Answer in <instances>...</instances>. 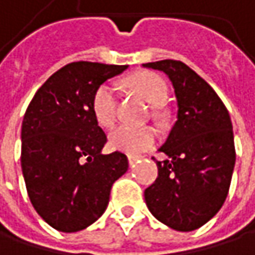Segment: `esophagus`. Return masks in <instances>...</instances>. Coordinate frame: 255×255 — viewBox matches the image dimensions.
<instances>
[{"instance_id":"obj_1","label":"esophagus","mask_w":255,"mask_h":255,"mask_svg":"<svg viewBox=\"0 0 255 255\" xmlns=\"http://www.w3.org/2000/svg\"><path fill=\"white\" fill-rule=\"evenodd\" d=\"M135 161H137V156H128V164H129V167H134Z\"/></svg>"}]
</instances>
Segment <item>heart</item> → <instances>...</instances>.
<instances>
[{
	"mask_svg": "<svg viewBox=\"0 0 255 255\" xmlns=\"http://www.w3.org/2000/svg\"><path fill=\"white\" fill-rule=\"evenodd\" d=\"M128 88L144 99L147 103L156 106L162 103L167 97V84L164 79L152 72H138L128 78ZM118 97L117 90L112 84H100L91 97V112L96 123L100 127L109 128L117 120ZM156 129L152 127H117L109 134V144L115 150L126 152L128 155H137L156 141Z\"/></svg>",
	"mask_w": 255,
	"mask_h": 255,
	"instance_id": "obj_1",
	"label": "heart"
}]
</instances>
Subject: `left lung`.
Segmentation results:
<instances>
[{
  "label": "left lung",
  "mask_w": 255,
  "mask_h": 255,
  "mask_svg": "<svg viewBox=\"0 0 255 255\" xmlns=\"http://www.w3.org/2000/svg\"><path fill=\"white\" fill-rule=\"evenodd\" d=\"M146 68L165 72L177 97V121L159 149L158 177L144 190L149 211L180 232L198 229L225 204L236 152L229 112L211 85L180 60ZM155 159V158H153Z\"/></svg>",
  "instance_id": "left-lung-1"
}]
</instances>
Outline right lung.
Masks as SVG:
<instances>
[{
	"mask_svg": "<svg viewBox=\"0 0 255 255\" xmlns=\"http://www.w3.org/2000/svg\"><path fill=\"white\" fill-rule=\"evenodd\" d=\"M127 66L72 62L35 93L22 124V171L35 211L56 230L93 225L111 187L128 170L127 155H103L108 141L91 112L94 90Z\"/></svg>",
	"mask_w": 255,
	"mask_h": 255,
	"instance_id": "obj_1",
	"label": "right lung"
}]
</instances>
